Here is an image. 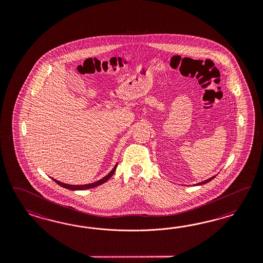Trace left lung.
I'll list each match as a JSON object with an SVG mask.
<instances>
[{
  "instance_id": "8db88e82",
  "label": "left lung",
  "mask_w": 263,
  "mask_h": 263,
  "mask_svg": "<svg viewBox=\"0 0 263 263\" xmlns=\"http://www.w3.org/2000/svg\"><path fill=\"white\" fill-rule=\"evenodd\" d=\"M215 176H212V177L208 178V179H206V180H204V181H202V182H199V183L198 184H195V185H202V184L208 183V182H209V181H211L213 178H215Z\"/></svg>"
}]
</instances>
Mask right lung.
I'll return each instance as SVG.
<instances>
[{
    "instance_id": "obj_1",
    "label": "right lung",
    "mask_w": 263,
    "mask_h": 263,
    "mask_svg": "<svg viewBox=\"0 0 263 263\" xmlns=\"http://www.w3.org/2000/svg\"><path fill=\"white\" fill-rule=\"evenodd\" d=\"M117 166H118V164H116V166L114 167V168L111 170V172H110L108 175H106V176H104L102 179H100V180H98V181H96V182H93V183L85 184V185H70V184L63 183V182H61V181H59V180H56V179H54V178H52V179H53L57 184H59L60 186L64 187L65 189H68V190H72V191H76V190H87V189H91V188L97 187V186H99V185H101V184L105 183L108 179H110L111 175L115 174Z\"/></svg>"
}]
</instances>
